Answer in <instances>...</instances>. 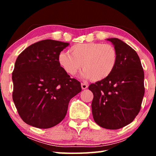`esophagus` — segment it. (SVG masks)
Instances as JSON below:
<instances>
[{
  "mask_svg": "<svg viewBox=\"0 0 156 156\" xmlns=\"http://www.w3.org/2000/svg\"><path fill=\"white\" fill-rule=\"evenodd\" d=\"M81 87L83 89H86L88 87V85L86 83H81Z\"/></svg>",
  "mask_w": 156,
  "mask_h": 156,
  "instance_id": "1",
  "label": "esophagus"
}]
</instances>
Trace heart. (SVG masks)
<instances>
[{
	"label": "heart",
	"mask_w": 156,
	"mask_h": 156,
	"mask_svg": "<svg viewBox=\"0 0 156 156\" xmlns=\"http://www.w3.org/2000/svg\"><path fill=\"white\" fill-rule=\"evenodd\" d=\"M69 52H60L58 60L60 67L71 76L83 69V76L92 81H100L112 74L118 62V53L114 47L101 43H78Z\"/></svg>",
	"instance_id": "b5f03b06"
}]
</instances>
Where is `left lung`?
<instances>
[{
  "label": "left lung",
  "instance_id": "1",
  "mask_svg": "<svg viewBox=\"0 0 156 156\" xmlns=\"http://www.w3.org/2000/svg\"><path fill=\"white\" fill-rule=\"evenodd\" d=\"M118 53L116 67L109 77L91 84L95 122L102 128L118 129L130 124L141 108L144 94V71L138 54L118 38H108Z\"/></svg>",
  "mask_w": 156,
  "mask_h": 156
}]
</instances>
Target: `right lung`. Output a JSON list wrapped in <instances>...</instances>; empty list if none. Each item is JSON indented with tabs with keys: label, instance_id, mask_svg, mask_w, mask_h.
<instances>
[{
	"label": "right lung",
	"instance_id": "obj_1",
	"mask_svg": "<svg viewBox=\"0 0 156 156\" xmlns=\"http://www.w3.org/2000/svg\"><path fill=\"white\" fill-rule=\"evenodd\" d=\"M69 44L41 41L26 48L16 60L12 98L27 125L40 129L56 126L65 118L70 100L81 91L80 82L70 78L58 60Z\"/></svg>",
	"mask_w": 156,
	"mask_h": 156
}]
</instances>
